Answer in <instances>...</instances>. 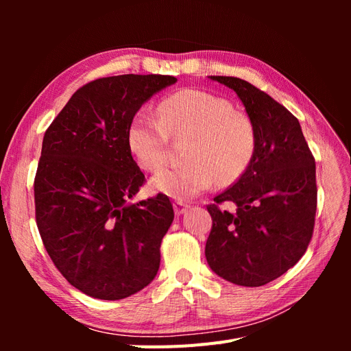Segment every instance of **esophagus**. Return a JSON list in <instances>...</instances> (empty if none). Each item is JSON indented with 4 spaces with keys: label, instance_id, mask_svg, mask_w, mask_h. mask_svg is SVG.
I'll return each mask as SVG.
<instances>
[{
    "label": "esophagus",
    "instance_id": "34e87169",
    "mask_svg": "<svg viewBox=\"0 0 351 351\" xmlns=\"http://www.w3.org/2000/svg\"><path fill=\"white\" fill-rule=\"evenodd\" d=\"M189 208H190V206H189L187 204H183V202H176V204H174V212H176V215H183Z\"/></svg>",
    "mask_w": 351,
    "mask_h": 351
}]
</instances>
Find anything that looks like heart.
Instances as JSON below:
<instances>
[{"label":"heart","instance_id":"heart-1","mask_svg":"<svg viewBox=\"0 0 351 351\" xmlns=\"http://www.w3.org/2000/svg\"><path fill=\"white\" fill-rule=\"evenodd\" d=\"M158 117L137 112L127 130L136 162L159 171L167 162V143L190 139L184 167L164 169L151 180L158 193L176 200L193 199L218 184H231L246 171L256 152V130L232 104L205 90L183 89L158 104Z\"/></svg>","mask_w":351,"mask_h":351}]
</instances>
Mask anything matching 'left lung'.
I'll list each match as a JSON object with an SVG mask.
<instances>
[{
  "mask_svg": "<svg viewBox=\"0 0 351 351\" xmlns=\"http://www.w3.org/2000/svg\"><path fill=\"white\" fill-rule=\"evenodd\" d=\"M237 93L256 130V152L241 177L208 205L205 256L218 277L261 287L299 262L312 239L316 167L299 120L268 93L239 77L209 76ZM231 201L234 213L217 204Z\"/></svg>",
  "mask_w": 351,
  "mask_h": 351,
  "instance_id": "left-lung-1",
  "label": "left lung"
}]
</instances>
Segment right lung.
<instances>
[{
    "instance_id": "add662e5",
    "label": "right lung",
    "mask_w": 351,
    "mask_h": 351,
    "mask_svg": "<svg viewBox=\"0 0 351 351\" xmlns=\"http://www.w3.org/2000/svg\"><path fill=\"white\" fill-rule=\"evenodd\" d=\"M176 82L162 74L97 79L74 92L45 132L35 177L39 234L62 277L95 299H125L159 269L174 210L161 193L130 202L145 176L127 130L142 105Z\"/></svg>"
}]
</instances>
